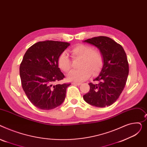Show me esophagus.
Masks as SVG:
<instances>
[{"mask_svg": "<svg viewBox=\"0 0 147 147\" xmlns=\"http://www.w3.org/2000/svg\"><path fill=\"white\" fill-rule=\"evenodd\" d=\"M72 85H80L81 84V83H79V82H72Z\"/></svg>", "mask_w": 147, "mask_h": 147, "instance_id": "esophagus-1", "label": "esophagus"}]
</instances>
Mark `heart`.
<instances>
[{
  "instance_id": "heart-1",
  "label": "heart",
  "mask_w": 147,
  "mask_h": 147,
  "mask_svg": "<svg viewBox=\"0 0 147 147\" xmlns=\"http://www.w3.org/2000/svg\"><path fill=\"white\" fill-rule=\"evenodd\" d=\"M73 59H80L78 69L74 70L68 74L67 78L69 81L81 82L88 79L92 74L95 75L100 72L102 67L103 57L97 50H94L88 45H78L70 51ZM58 66L65 72H69L72 67L71 60L65 52L58 58Z\"/></svg>"
}]
</instances>
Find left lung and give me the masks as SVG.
Instances as JSON below:
<instances>
[{
  "label": "left lung",
  "mask_w": 147,
  "mask_h": 147,
  "mask_svg": "<svg viewBox=\"0 0 147 147\" xmlns=\"http://www.w3.org/2000/svg\"><path fill=\"white\" fill-rule=\"evenodd\" d=\"M84 42L100 50L104 63L99 75L94 80L98 84H88L90 91L83 98L94 106H109L117 100L126 85L129 74L126 54L121 45L107 37H93Z\"/></svg>",
  "instance_id": "left-lung-1"
}]
</instances>
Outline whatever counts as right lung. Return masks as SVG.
I'll return each mask as SVG.
<instances>
[{
  "label": "right lung",
  "instance_id": "right-lung-1",
  "mask_svg": "<svg viewBox=\"0 0 147 147\" xmlns=\"http://www.w3.org/2000/svg\"><path fill=\"white\" fill-rule=\"evenodd\" d=\"M69 45L61 41H39L25 53L20 67L22 87L37 108L51 110L64 101L66 88L71 84L54 83L65 78L58 67V58Z\"/></svg>",
  "mask_w": 147,
  "mask_h": 147
}]
</instances>
